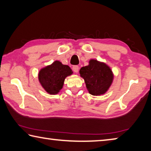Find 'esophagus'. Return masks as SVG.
I'll list each match as a JSON object with an SVG mask.
<instances>
[{"instance_id":"esophagus-1","label":"esophagus","mask_w":151,"mask_h":151,"mask_svg":"<svg viewBox=\"0 0 151 151\" xmlns=\"http://www.w3.org/2000/svg\"><path fill=\"white\" fill-rule=\"evenodd\" d=\"M73 70L74 72H75L77 73L78 72V70H79V67L78 66H73Z\"/></svg>"}]
</instances>
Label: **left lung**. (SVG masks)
I'll list each match as a JSON object with an SVG mask.
<instances>
[{
	"mask_svg": "<svg viewBox=\"0 0 151 151\" xmlns=\"http://www.w3.org/2000/svg\"><path fill=\"white\" fill-rule=\"evenodd\" d=\"M79 73L88 93L94 96L106 93L114 78L111 68L106 63L95 59L89 60L88 65L82 67Z\"/></svg>",
	"mask_w": 151,
	"mask_h": 151,
	"instance_id": "left-lung-1",
	"label": "left lung"
}]
</instances>
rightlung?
Returning <instances> with one entry per match:
<instances>
[{"instance_id":"add662e5","label":"right lung","mask_w":151,"mask_h":151,"mask_svg":"<svg viewBox=\"0 0 151 151\" xmlns=\"http://www.w3.org/2000/svg\"><path fill=\"white\" fill-rule=\"evenodd\" d=\"M73 72L68 65L55 60L51 65L41 68L39 73V81L45 91L50 94H57L63 88L66 77Z\"/></svg>"}]
</instances>
